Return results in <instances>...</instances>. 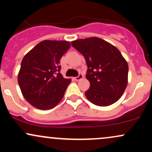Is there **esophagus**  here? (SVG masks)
<instances>
[{
	"label": "esophagus",
	"mask_w": 152,
	"mask_h": 152,
	"mask_svg": "<svg viewBox=\"0 0 152 152\" xmlns=\"http://www.w3.org/2000/svg\"><path fill=\"white\" fill-rule=\"evenodd\" d=\"M83 76L82 74H80L79 75H78V76H77V77H74V79L75 80V81H79V80H81V78H83Z\"/></svg>",
	"instance_id": "obj_1"
}]
</instances>
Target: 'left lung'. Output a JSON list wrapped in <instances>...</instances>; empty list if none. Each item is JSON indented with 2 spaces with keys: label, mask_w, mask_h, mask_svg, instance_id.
<instances>
[{
  "label": "left lung",
  "mask_w": 152,
  "mask_h": 152,
  "mask_svg": "<svg viewBox=\"0 0 152 152\" xmlns=\"http://www.w3.org/2000/svg\"><path fill=\"white\" fill-rule=\"evenodd\" d=\"M71 45L86 59V78L90 88L88 100L99 106L114 104L121 97L128 83L129 66L117 48L98 37L77 39Z\"/></svg>",
  "instance_id": "obj_1"
}]
</instances>
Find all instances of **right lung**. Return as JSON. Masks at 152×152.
Masks as SVG:
<instances>
[{"label":"right lung","instance_id":"right-lung-1","mask_svg":"<svg viewBox=\"0 0 152 152\" xmlns=\"http://www.w3.org/2000/svg\"><path fill=\"white\" fill-rule=\"evenodd\" d=\"M70 46L69 41L45 40L23 58L18 84L26 100L36 109H53L64 97L71 79L60 73V60Z\"/></svg>","mask_w":152,"mask_h":152}]
</instances>
